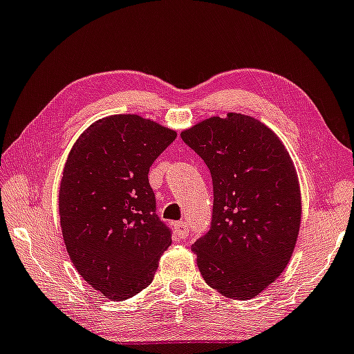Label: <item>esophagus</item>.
<instances>
[{
	"instance_id": "34e87169",
	"label": "esophagus",
	"mask_w": 354,
	"mask_h": 354,
	"mask_svg": "<svg viewBox=\"0 0 354 354\" xmlns=\"http://www.w3.org/2000/svg\"><path fill=\"white\" fill-rule=\"evenodd\" d=\"M174 232H176L180 239H186V236L189 235V229H187L186 222H176V223H174Z\"/></svg>"
}]
</instances>
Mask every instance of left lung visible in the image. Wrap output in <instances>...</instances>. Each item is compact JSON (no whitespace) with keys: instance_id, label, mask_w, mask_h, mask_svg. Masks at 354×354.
I'll use <instances>...</instances> for the list:
<instances>
[{"instance_id":"8db88e82","label":"left lung","mask_w":354,"mask_h":354,"mask_svg":"<svg viewBox=\"0 0 354 354\" xmlns=\"http://www.w3.org/2000/svg\"><path fill=\"white\" fill-rule=\"evenodd\" d=\"M207 165L210 229L192 245L204 281L236 301L257 297L288 266L301 229V187L279 137L254 118L229 113L181 132Z\"/></svg>"}]
</instances>
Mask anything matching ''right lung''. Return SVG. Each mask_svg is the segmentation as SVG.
<instances>
[{"label":"right lung","mask_w":354,"mask_h":354,"mask_svg":"<svg viewBox=\"0 0 354 354\" xmlns=\"http://www.w3.org/2000/svg\"><path fill=\"white\" fill-rule=\"evenodd\" d=\"M176 132L137 114H115L84 131L66 158L58 191L71 263L111 301L151 283L171 230L156 216L151 163Z\"/></svg>","instance_id":"1"}]
</instances>
